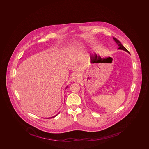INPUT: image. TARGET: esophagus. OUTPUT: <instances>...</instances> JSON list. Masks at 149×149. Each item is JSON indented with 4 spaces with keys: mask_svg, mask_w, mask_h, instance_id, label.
I'll return each instance as SVG.
<instances>
[{
    "mask_svg": "<svg viewBox=\"0 0 149 149\" xmlns=\"http://www.w3.org/2000/svg\"><path fill=\"white\" fill-rule=\"evenodd\" d=\"M79 79H80V75L77 74H74V76L72 77V81H77Z\"/></svg>",
    "mask_w": 149,
    "mask_h": 149,
    "instance_id": "1",
    "label": "esophagus"
}]
</instances>
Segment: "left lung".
Returning a JSON list of instances; mask_svg holds the SVG:
<instances>
[{"instance_id":"left-lung-1","label":"left lung","mask_w":149,"mask_h":149,"mask_svg":"<svg viewBox=\"0 0 149 149\" xmlns=\"http://www.w3.org/2000/svg\"><path fill=\"white\" fill-rule=\"evenodd\" d=\"M113 39H114V40L115 41V42L117 43V44L118 45V46H119V47H118V49H120V50H124V51H127V52H128V53H129V51H128V50H127L126 47H125L122 45V44L120 42V41L118 40L117 39H116V38H113Z\"/></svg>"}]
</instances>
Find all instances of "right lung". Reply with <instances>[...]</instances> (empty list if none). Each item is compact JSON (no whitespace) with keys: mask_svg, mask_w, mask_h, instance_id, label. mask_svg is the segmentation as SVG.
I'll use <instances>...</instances> for the list:
<instances>
[{"mask_svg":"<svg viewBox=\"0 0 149 149\" xmlns=\"http://www.w3.org/2000/svg\"><path fill=\"white\" fill-rule=\"evenodd\" d=\"M55 116H54V117H55ZM52 117H51V118H52Z\"/></svg>","mask_w":149,"mask_h":149,"instance_id":"1","label":"right lung"}]
</instances>
